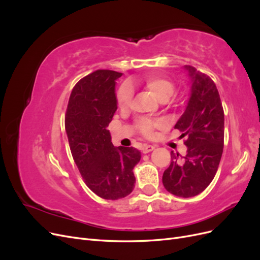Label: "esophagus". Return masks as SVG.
Wrapping results in <instances>:
<instances>
[{
	"label": "esophagus",
	"mask_w": 260,
	"mask_h": 260,
	"mask_svg": "<svg viewBox=\"0 0 260 260\" xmlns=\"http://www.w3.org/2000/svg\"><path fill=\"white\" fill-rule=\"evenodd\" d=\"M154 148H155V147H154L153 145H144V146L142 147V152H143L144 154H147V153H149V152H152Z\"/></svg>",
	"instance_id": "esophagus-1"
}]
</instances>
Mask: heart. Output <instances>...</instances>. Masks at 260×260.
Returning <instances> with one entry per match:
<instances>
[{
    "instance_id": "b5f03b06",
    "label": "heart",
    "mask_w": 260,
    "mask_h": 260,
    "mask_svg": "<svg viewBox=\"0 0 260 260\" xmlns=\"http://www.w3.org/2000/svg\"><path fill=\"white\" fill-rule=\"evenodd\" d=\"M132 84L143 86L144 89L151 92L153 95L160 102L168 101L176 91V84L170 78L161 75H149L142 79L131 80ZM133 103V91L129 84H122L117 92V104L122 111L131 108ZM137 129L145 137H152L154 131L161 128L164 123L160 120H151L142 118L136 123Z\"/></svg>"
}]
</instances>
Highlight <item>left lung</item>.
I'll return each instance as SVG.
<instances>
[{
  "label": "left lung",
  "instance_id": "left-lung-1",
  "mask_svg": "<svg viewBox=\"0 0 260 260\" xmlns=\"http://www.w3.org/2000/svg\"><path fill=\"white\" fill-rule=\"evenodd\" d=\"M191 78V96L175 129L185 137V156L171 152V162L164 171L162 184L171 194L192 198L202 193L214 179L224 139V114L215 82L193 66H185Z\"/></svg>",
  "mask_w": 260,
  "mask_h": 260
}]
</instances>
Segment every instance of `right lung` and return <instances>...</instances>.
<instances>
[{"mask_svg": "<svg viewBox=\"0 0 260 260\" xmlns=\"http://www.w3.org/2000/svg\"><path fill=\"white\" fill-rule=\"evenodd\" d=\"M121 73L99 69L76 83L65 115L73 158L84 183L104 200H119L135 187V147H115L107 127L117 111L115 84Z\"/></svg>", "mask_w": 260, "mask_h": 260, "instance_id": "right-lung-1", "label": "right lung"}]
</instances>
